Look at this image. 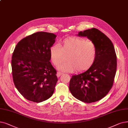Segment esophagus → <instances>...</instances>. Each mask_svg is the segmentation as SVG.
Returning <instances> with one entry per match:
<instances>
[{
    "label": "esophagus",
    "mask_w": 128,
    "mask_h": 128,
    "mask_svg": "<svg viewBox=\"0 0 128 128\" xmlns=\"http://www.w3.org/2000/svg\"><path fill=\"white\" fill-rule=\"evenodd\" d=\"M62 74H63L62 73H61V72H57V74H56V76L58 77H60Z\"/></svg>",
    "instance_id": "obj_1"
}]
</instances>
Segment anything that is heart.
<instances>
[{
    "instance_id": "b5f03b06",
    "label": "heart",
    "mask_w": 128,
    "mask_h": 128,
    "mask_svg": "<svg viewBox=\"0 0 128 128\" xmlns=\"http://www.w3.org/2000/svg\"><path fill=\"white\" fill-rule=\"evenodd\" d=\"M64 54H68V62L60 64L59 70L70 73L76 70L82 72L90 68L95 63L97 50L92 41L71 37L61 41L58 46L53 45L50 48V58L55 66H58L62 62Z\"/></svg>"
}]
</instances>
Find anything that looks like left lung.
Instances as JSON below:
<instances>
[{
  "label": "left lung",
  "mask_w": 128,
  "mask_h": 128,
  "mask_svg": "<svg viewBox=\"0 0 128 128\" xmlns=\"http://www.w3.org/2000/svg\"><path fill=\"white\" fill-rule=\"evenodd\" d=\"M77 36L87 37L95 44L97 58L90 68L72 76L69 89L74 97L82 102H96L106 96L113 85L116 70L114 48L112 41L96 28L80 31Z\"/></svg>",
  "instance_id": "left-lung-1"
}]
</instances>
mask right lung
Returning a JSON list of instances; mask_svg holds the SVG:
<instances>
[{
	"label": "right lung",
	"mask_w": 128,
	"mask_h": 128,
	"mask_svg": "<svg viewBox=\"0 0 128 128\" xmlns=\"http://www.w3.org/2000/svg\"><path fill=\"white\" fill-rule=\"evenodd\" d=\"M56 36L38 32L20 41L12 60L14 85L28 100L40 102L50 98L58 80L50 58V48Z\"/></svg>",
	"instance_id": "obj_1"
}]
</instances>
